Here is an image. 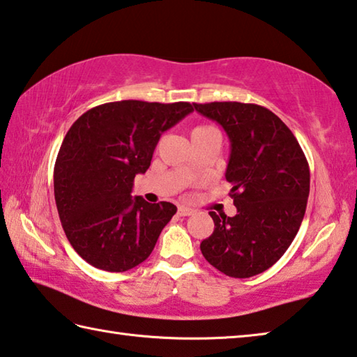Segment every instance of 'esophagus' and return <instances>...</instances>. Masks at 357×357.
Wrapping results in <instances>:
<instances>
[{"mask_svg":"<svg viewBox=\"0 0 357 357\" xmlns=\"http://www.w3.org/2000/svg\"><path fill=\"white\" fill-rule=\"evenodd\" d=\"M192 213H195V210L190 208V207H185V205H180V207H178V215L180 216H190Z\"/></svg>","mask_w":357,"mask_h":357,"instance_id":"34e87169","label":"esophagus"}]
</instances>
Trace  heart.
I'll use <instances>...</instances> for the list:
<instances>
[{"instance_id":"heart-1","label":"heart","mask_w":357,"mask_h":357,"mask_svg":"<svg viewBox=\"0 0 357 357\" xmlns=\"http://www.w3.org/2000/svg\"><path fill=\"white\" fill-rule=\"evenodd\" d=\"M197 128H204V127H197Z\"/></svg>"}]
</instances>
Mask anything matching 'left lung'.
Wrapping results in <instances>:
<instances>
[{
	"instance_id": "8db88e82",
	"label": "left lung",
	"mask_w": 357,
	"mask_h": 357,
	"mask_svg": "<svg viewBox=\"0 0 357 357\" xmlns=\"http://www.w3.org/2000/svg\"><path fill=\"white\" fill-rule=\"evenodd\" d=\"M230 139L226 180L235 216L213 218L201 243L205 260L230 278H252L271 268L295 240L307 207L310 172L301 146L280 119L254 103H195Z\"/></svg>"
}]
</instances>
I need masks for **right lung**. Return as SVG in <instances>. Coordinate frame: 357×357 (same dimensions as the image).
<instances>
[{
    "instance_id": "right-lung-1",
    "label": "right lung",
    "mask_w": 357,
    "mask_h": 357,
    "mask_svg": "<svg viewBox=\"0 0 357 357\" xmlns=\"http://www.w3.org/2000/svg\"><path fill=\"white\" fill-rule=\"evenodd\" d=\"M192 112L188 102L122 100L73 122L54 165V201L72 248L98 270L142 264L177 207L131 197L136 174L152 161L160 136Z\"/></svg>"
}]
</instances>
